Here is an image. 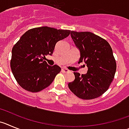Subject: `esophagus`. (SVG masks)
I'll return each instance as SVG.
<instances>
[{
    "mask_svg": "<svg viewBox=\"0 0 129 129\" xmlns=\"http://www.w3.org/2000/svg\"><path fill=\"white\" fill-rule=\"evenodd\" d=\"M62 71L63 72V73H68L69 71L67 69H66V68H65V67H63V68H62Z\"/></svg>",
    "mask_w": 129,
    "mask_h": 129,
    "instance_id": "34e87169",
    "label": "esophagus"
}]
</instances>
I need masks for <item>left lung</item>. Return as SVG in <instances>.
<instances>
[{
	"label": "left lung",
	"instance_id": "8db88e82",
	"mask_svg": "<svg viewBox=\"0 0 129 129\" xmlns=\"http://www.w3.org/2000/svg\"><path fill=\"white\" fill-rule=\"evenodd\" d=\"M71 36L80 53L78 63L84 62L88 70L81 76L75 72V80L68 87L81 99L98 98L107 90L115 75L116 63L112 48L106 40L90 32L71 31Z\"/></svg>",
	"mask_w": 129,
	"mask_h": 129
}]
</instances>
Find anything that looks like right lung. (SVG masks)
<instances>
[{
  "label": "right lung",
  "mask_w": 129,
  "mask_h": 129,
  "mask_svg": "<svg viewBox=\"0 0 129 129\" xmlns=\"http://www.w3.org/2000/svg\"><path fill=\"white\" fill-rule=\"evenodd\" d=\"M70 32L43 26L31 29L20 37L12 49L10 64L14 77L23 89L39 92L53 82L61 68L49 66L44 59L53 54L56 43Z\"/></svg>",
  "instance_id": "add662e5"
}]
</instances>
